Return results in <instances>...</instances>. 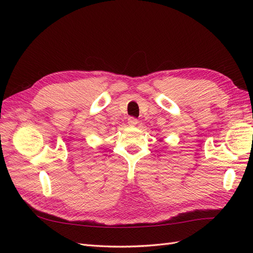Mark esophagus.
I'll use <instances>...</instances> for the list:
<instances>
[{
    "label": "esophagus",
    "mask_w": 253,
    "mask_h": 253,
    "mask_svg": "<svg viewBox=\"0 0 253 253\" xmlns=\"http://www.w3.org/2000/svg\"><path fill=\"white\" fill-rule=\"evenodd\" d=\"M127 124L129 126H135L137 124H138V119H136L135 117H128Z\"/></svg>",
    "instance_id": "34e87169"
}]
</instances>
